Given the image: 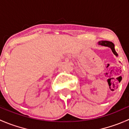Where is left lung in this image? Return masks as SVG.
<instances>
[{
	"instance_id": "obj_1",
	"label": "left lung",
	"mask_w": 129,
	"mask_h": 129,
	"mask_svg": "<svg viewBox=\"0 0 129 129\" xmlns=\"http://www.w3.org/2000/svg\"><path fill=\"white\" fill-rule=\"evenodd\" d=\"M99 45H102V46H105L108 47H110L112 51L114 53V55H115L116 56H118V54H117L116 51L115 50V48H114V44H113L112 42L107 41V40H102V41H100L98 42Z\"/></svg>"
}]
</instances>
